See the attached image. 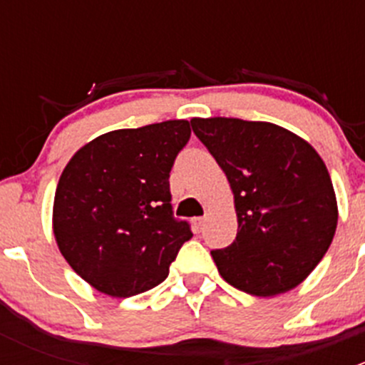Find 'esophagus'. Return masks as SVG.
Listing matches in <instances>:
<instances>
[{"label":"esophagus","instance_id":"esophagus-1","mask_svg":"<svg viewBox=\"0 0 365 365\" xmlns=\"http://www.w3.org/2000/svg\"><path fill=\"white\" fill-rule=\"evenodd\" d=\"M192 222H194V226H196V230L201 231L205 227V224H206V217H196Z\"/></svg>","mask_w":365,"mask_h":365}]
</instances>
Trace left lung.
Masks as SVG:
<instances>
[{"mask_svg": "<svg viewBox=\"0 0 365 365\" xmlns=\"http://www.w3.org/2000/svg\"><path fill=\"white\" fill-rule=\"evenodd\" d=\"M194 134L230 182L238 233L212 251L220 277L240 292L275 297L297 288L336 235V192L319 153L268 121L192 118Z\"/></svg>", "mask_w": 365, "mask_h": 365, "instance_id": "left-lung-1", "label": "left lung"}]
</instances>
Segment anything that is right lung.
Returning <instances> with one entry per match:
<instances>
[{
	"label": "right lung",
	"instance_id": "obj_1",
	"mask_svg": "<svg viewBox=\"0 0 365 365\" xmlns=\"http://www.w3.org/2000/svg\"><path fill=\"white\" fill-rule=\"evenodd\" d=\"M190 138L187 120L111 130L73 153L58 182L53 233L81 279L127 298L155 288L192 238L173 219L169 171Z\"/></svg>",
	"mask_w": 365,
	"mask_h": 365
}]
</instances>
